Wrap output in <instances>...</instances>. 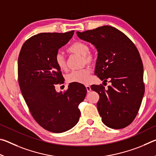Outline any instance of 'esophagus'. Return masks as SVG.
<instances>
[{
    "instance_id": "1",
    "label": "esophagus",
    "mask_w": 156,
    "mask_h": 156,
    "mask_svg": "<svg viewBox=\"0 0 156 156\" xmlns=\"http://www.w3.org/2000/svg\"><path fill=\"white\" fill-rule=\"evenodd\" d=\"M86 89H87V91L88 93H89V92H90L91 90V87L89 86V85H86Z\"/></svg>"
}]
</instances>
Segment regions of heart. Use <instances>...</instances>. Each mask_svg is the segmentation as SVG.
<instances>
[{"label": "heart", "instance_id": "obj_1", "mask_svg": "<svg viewBox=\"0 0 156 156\" xmlns=\"http://www.w3.org/2000/svg\"><path fill=\"white\" fill-rule=\"evenodd\" d=\"M67 51L71 54L80 55L82 57V65H91L95 62L96 57L93 52L89 51L88 44L82 41H76L72 43L67 48ZM55 64L60 70L67 69V62L62 54L58 53L55 56ZM91 69L88 67L82 69L78 71H73L67 76V81L69 83H88L90 80Z\"/></svg>", "mask_w": 156, "mask_h": 156}]
</instances>
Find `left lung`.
Masks as SVG:
<instances>
[{"label": "left lung", "instance_id": "8db88e82", "mask_svg": "<svg viewBox=\"0 0 156 156\" xmlns=\"http://www.w3.org/2000/svg\"><path fill=\"white\" fill-rule=\"evenodd\" d=\"M78 36L93 44L98 51L95 75L107 88L93 84L99 94L97 108L108 127L120 129L130 125L138 114L144 94L143 65L139 51L130 39L112 26H102Z\"/></svg>", "mask_w": 156, "mask_h": 156}]
</instances>
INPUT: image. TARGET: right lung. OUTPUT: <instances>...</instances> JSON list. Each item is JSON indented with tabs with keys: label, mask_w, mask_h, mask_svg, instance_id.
I'll return each instance as SVG.
<instances>
[{
	"label": "right lung",
	"mask_w": 156,
	"mask_h": 156,
	"mask_svg": "<svg viewBox=\"0 0 156 156\" xmlns=\"http://www.w3.org/2000/svg\"><path fill=\"white\" fill-rule=\"evenodd\" d=\"M73 33L36 34L25 42L18 56V84L26 104L39 125L53 133L68 131L78 123V105L87 94L85 87L78 83H70L63 93L55 89L65 80L55 56Z\"/></svg>",
	"instance_id": "right-lung-1"
}]
</instances>
